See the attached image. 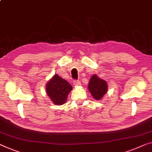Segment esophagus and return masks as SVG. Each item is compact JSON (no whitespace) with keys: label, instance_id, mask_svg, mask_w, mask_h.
<instances>
[{"label":"esophagus","instance_id":"1","mask_svg":"<svg viewBox=\"0 0 152 152\" xmlns=\"http://www.w3.org/2000/svg\"><path fill=\"white\" fill-rule=\"evenodd\" d=\"M73 84L75 86H79V85H81V82H80V81H79V80H75L73 81Z\"/></svg>","mask_w":152,"mask_h":152}]
</instances>
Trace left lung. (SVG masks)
Instances as JSON below:
<instances>
[{"mask_svg":"<svg viewBox=\"0 0 152 152\" xmlns=\"http://www.w3.org/2000/svg\"><path fill=\"white\" fill-rule=\"evenodd\" d=\"M88 89L95 100H100L107 93L108 86L105 81L94 75L90 80Z\"/></svg>","mask_w":152,"mask_h":152,"instance_id":"obj_1","label":"left lung"}]
</instances>
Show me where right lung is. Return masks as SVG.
I'll use <instances>...</instances> for the list:
<instances>
[{"instance_id": "obj_1", "label": "right lung", "mask_w": 152, "mask_h": 152, "mask_svg": "<svg viewBox=\"0 0 152 152\" xmlns=\"http://www.w3.org/2000/svg\"><path fill=\"white\" fill-rule=\"evenodd\" d=\"M46 86L47 94L57 105L65 103L67 96L73 88L68 81L60 77L58 75H55Z\"/></svg>"}]
</instances>
